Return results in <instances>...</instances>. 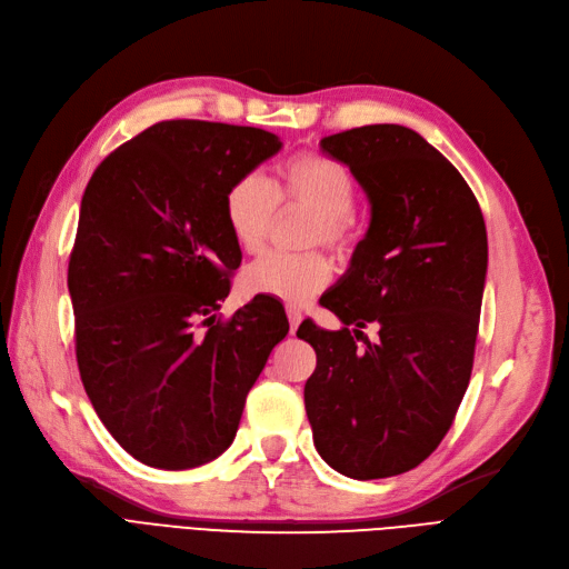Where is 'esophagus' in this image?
I'll use <instances>...</instances> for the list:
<instances>
[{"label":"esophagus","mask_w":569,"mask_h":569,"mask_svg":"<svg viewBox=\"0 0 569 569\" xmlns=\"http://www.w3.org/2000/svg\"><path fill=\"white\" fill-rule=\"evenodd\" d=\"M287 318H289V332L295 335L303 316H301V311L297 309V306H287Z\"/></svg>","instance_id":"obj_1"}]
</instances>
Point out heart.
Masks as SVG:
<instances>
[{"mask_svg": "<svg viewBox=\"0 0 569 569\" xmlns=\"http://www.w3.org/2000/svg\"><path fill=\"white\" fill-rule=\"evenodd\" d=\"M278 203H297L313 212L306 243H326L328 249L345 253L351 247L349 214L355 212L357 187L340 162L301 152L282 164L280 187L258 172L241 174L229 183L222 201L224 224L243 253L263 249L272 227ZM332 278L330 260L320 251L280 253L270 251L256 258L243 270V284L253 295L303 303L326 287Z\"/></svg>", "mask_w": 569, "mask_h": 569, "instance_id": "obj_1", "label": "heart"}]
</instances>
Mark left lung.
<instances>
[{
  "mask_svg": "<svg viewBox=\"0 0 569 569\" xmlns=\"http://www.w3.org/2000/svg\"><path fill=\"white\" fill-rule=\"evenodd\" d=\"M320 148L361 183L371 224L342 282L320 299L345 328L303 320L297 330L318 359L306 417L335 471L388 479L438 448L467 392L486 222L465 177L417 131L371 124L326 136ZM368 321L379 326L376 343L360 332Z\"/></svg>",
  "mask_w": 569,
  "mask_h": 569,
  "instance_id": "1",
  "label": "left lung"
}]
</instances>
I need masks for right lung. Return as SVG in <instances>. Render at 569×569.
I'll return each mask as SVG.
<instances>
[{
    "instance_id": "right-lung-1",
    "label": "right lung",
    "mask_w": 569,
    "mask_h": 569,
    "mask_svg": "<svg viewBox=\"0 0 569 569\" xmlns=\"http://www.w3.org/2000/svg\"><path fill=\"white\" fill-rule=\"evenodd\" d=\"M280 148L263 129L170 119L88 181L69 258L76 361L107 431L148 467L220 457L289 330L256 303L218 318L241 263L224 193Z\"/></svg>"
}]
</instances>
